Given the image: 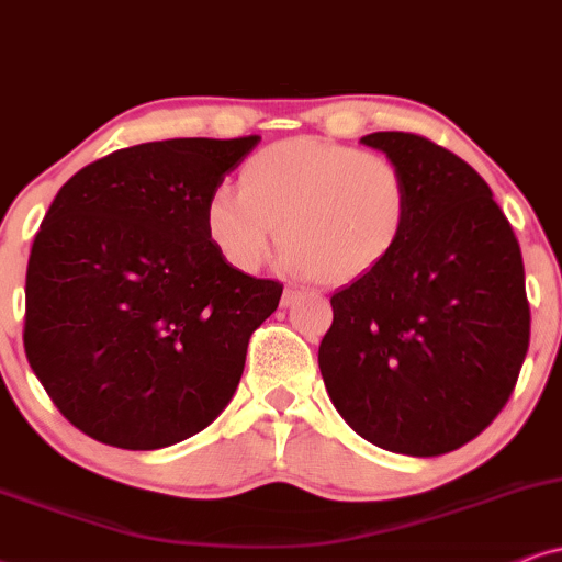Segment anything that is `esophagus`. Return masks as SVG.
<instances>
[{
    "label": "esophagus",
    "instance_id": "1",
    "mask_svg": "<svg viewBox=\"0 0 562 562\" xmlns=\"http://www.w3.org/2000/svg\"><path fill=\"white\" fill-rule=\"evenodd\" d=\"M297 297H301V290H295V288H285L282 290V297H280V303H282V308H288V305H293Z\"/></svg>",
    "mask_w": 562,
    "mask_h": 562
}]
</instances>
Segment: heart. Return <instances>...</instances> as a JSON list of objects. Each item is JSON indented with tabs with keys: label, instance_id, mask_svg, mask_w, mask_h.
Here are the masks:
<instances>
[{
	"label": "heart",
	"instance_id": "obj_1",
	"mask_svg": "<svg viewBox=\"0 0 562 562\" xmlns=\"http://www.w3.org/2000/svg\"><path fill=\"white\" fill-rule=\"evenodd\" d=\"M238 187L204 204L210 244L236 272H257L280 225V267L326 285H347L392 259L407 233L412 191L381 153L293 137L254 153Z\"/></svg>",
	"mask_w": 562,
	"mask_h": 562
}]
</instances>
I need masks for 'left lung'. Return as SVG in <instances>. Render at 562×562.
I'll use <instances>...</instances> for the list:
<instances>
[{"instance_id":"left-lung-1","label":"left lung","mask_w":562,"mask_h":562,"mask_svg":"<svg viewBox=\"0 0 562 562\" xmlns=\"http://www.w3.org/2000/svg\"><path fill=\"white\" fill-rule=\"evenodd\" d=\"M360 142L404 170L409 223L392 259L331 295L318 368L358 436L438 457L477 438L516 386L529 350L521 248L459 155L409 132Z\"/></svg>"}]
</instances>
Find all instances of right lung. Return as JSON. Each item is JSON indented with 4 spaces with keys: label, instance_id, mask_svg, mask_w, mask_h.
<instances>
[{
    "label": "right lung",
    "instance_id": "add662e5",
    "mask_svg": "<svg viewBox=\"0 0 562 562\" xmlns=\"http://www.w3.org/2000/svg\"><path fill=\"white\" fill-rule=\"evenodd\" d=\"M259 134L162 139L90 162L54 196L25 274L27 363L85 436L153 451L215 420L282 285L236 272L204 204Z\"/></svg>",
    "mask_w": 562,
    "mask_h": 562
}]
</instances>
